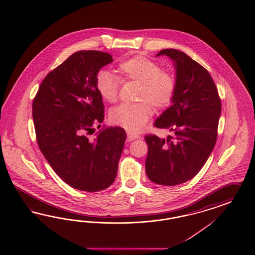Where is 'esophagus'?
<instances>
[{"label": "esophagus", "instance_id": "1", "mask_svg": "<svg viewBox=\"0 0 255 255\" xmlns=\"http://www.w3.org/2000/svg\"><path fill=\"white\" fill-rule=\"evenodd\" d=\"M127 138H128V141H132L134 139L140 138V135L137 133L132 132V131H127Z\"/></svg>", "mask_w": 255, "mask_h": 255}]
</instances>
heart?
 I'll return each instance as SVG.
<instances>
[{
    "label": "heart",
    "mask_w": 255,
    "mask_h": 255,
    "mask_svg": "<svg viewBox=\"0 0 255 255\" xmlns=\"http://www.w3.org/2000/svg\"><path fill=\"white\" fill-rule=\"evenodd\" d=\"M117 72L122 80L140 83L137 99L148 101L154 108L168 107L176 93L177 81L174 75L161 70L158 62L144 56H134L118 65ZM96 89L102 98L115 103L119 97L120 80L108 71H100L96 76ZM149 103V104H150ZM146 102L129 105L122 104L110 112V121L129 131H140L152 116V108Z\"/></svg>",
    "instance_id": "obj_1"
}]
</instances>
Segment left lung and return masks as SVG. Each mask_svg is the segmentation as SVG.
<instances>
[{"label":"left lung","instance_id":"1","mask_svg":"<svg viewBox=\"0 0 255 255\" xmlns=\"http://www.w3.org/2000/svg\"><path fill=\"white\" fill-rule=\"evenodd\" d=\"M176 69V93L172 106L154 126L173 132L166 140L147 134L146 173L159 185L184 183L200 171L216 144L222 103L216 85L198 62L178 49H162Z\"/></svg>","mask_w":255,"mask_h":255}]
</instances>
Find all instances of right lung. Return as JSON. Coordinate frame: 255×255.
Wrapping results in <instances>:
<instances>
[{
	"instance_id": "1",
	"label": "right lung",
	"mask_w": 255,
	"mask_h": 255,
	"mask_svg": "<svg viewBox=\"0 0 255 255\" xmlns=\"http://www.w3.org/2000/svg\"><path fill=\"white\" fill-rule=\"evenodd\" d=\"M112 62L106 52L77 51L47 74L32 103L41 152L65 183L80 191L111 185L124 150L122 127H104L91 137L105 118L96 76Z\"/></svg>"
}]
</instances>
